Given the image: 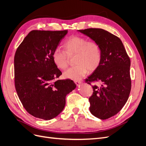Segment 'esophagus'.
<instances>
[{
    "mask_svg": "<svg viewBox=\"0 0 146 146\" xmlns=\"http://www.w3.org/2000/svg\"><path fill=\"white\" fill-rule=\"evenodd\" d=\"M74 83L76 84V85H79L82 83V81H80V80H76V81H74Z\"/></svg>",
    "mask_w": 146,
    "mask_h": 146,
    "instance_id": "esophagus-1",
    "label": "esophagus"
}]
</instances>
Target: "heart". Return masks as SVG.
Listing matches in <instances>:
<instances>
[{
	"mask_svg": "<svg viewBox=\"0 0 146 146\" xmlns=\"http://www.w3.org/2000/svg\"><path fill=\"white\" fill-rule=\"evenodd\" d=\"M64 51L57 49L53 51L52 58L58 68L66 69L68 65V57L74 55V66L64 73V76L73 80H79L89 71H94L101 62L102 54L99 45L96 41L88 40L83 36H72L63 44Z\"/></svg>",
	"mask_w": 146,
	"mask_h": 146,
	"instance_id": "1",
	"label": "heart"
}]
</instances>
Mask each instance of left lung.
Segmentation results:
<instances>
[{
  "label": "left lung",
  "mask_w": 146,
  "mask_h": 146,
  "mask_svg": "<svg viewBox=\"0 0 146 146\" xmlns=\"http://www.w3.org/2000/svg\"><path fill=\"white\" fill-rule=\"evenodd\" d=\"M99 45L102 59L99 67L85 81L93 85L90 111L105 120L115 115L126 103L131 89V60L119 38L99 28L78 30Z\"/></svg>",
  "instance_id": "left-lung-1"
}]
</instances>
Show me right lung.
<instances>
[{"mask_svg":"<svg viewBox=\"0 0 146 146\" xmlns=\"http://www.w3.org/2000/svg\"><path fill=\"white\" fill-rule=\"evenodd\" d=\"M68 31H32L14 56V82L17 95L26 111L42 120L58 115L66 97L76 85L72 80H56L62 74L52 53Z\"/></svg>","mask_w":146,"mask_h":146,"instance_id":"add662e5","label":"right lung"}]
</instances>
